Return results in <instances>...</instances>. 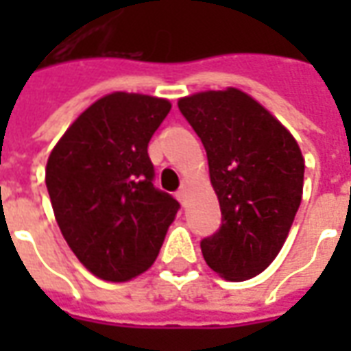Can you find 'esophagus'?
<instances>
[{"label": "esophagus", "instance_id": "obj_1", "mask_svg": "<svg viewBox=\"0 0 351 351\" xmlns=\"http://www.w3.org/2000/svg\"><path fill=\"white\" fill-rule=\"evenodd\" d=\"M188 190H190V186H188V184H182V188L176 191V197H178V201H180L182 205H186V199H188Z\"/></svg>", "mask_w": 351, "mask_h": 351}]
</instances>
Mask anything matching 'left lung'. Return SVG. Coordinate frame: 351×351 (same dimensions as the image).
<instances>
[{
    "label": "left lung",
    "mask_w": 351,
    "mask_h": 351,
    "mask_svg": "<svg viewBox=\"0 0 351 351\" xmlns=\"http://www.w3.org/2000/svg\"><path fill=\"white\" fill-rule=\"evenodd\" d=\"M178 108L205 146L221 210V228L201 241L203 258L221 278H254L278 256L301 205V148L239 88L191 93Z\"/></svg>",
    "instance_id": "obj_1"
}]
</instances>
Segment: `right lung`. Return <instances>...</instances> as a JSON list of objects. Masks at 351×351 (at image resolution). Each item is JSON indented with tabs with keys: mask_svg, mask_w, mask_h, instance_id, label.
Segmentation results:
<instances>
[{
	"mask_svg": "<svg viewBox=\"0 0 351 351\" xmlns=\"http://www.w3.org/2000/svg\"><path fill=\"white\" fill-rule=\"evenodd\" d=\"M171 101L112 92L67 128L45 182L62 235L93 276L128 282L160 254L178 201L154 188L148 143Z\"/></svg>",
	"mask_w": 351,
	"mask_h": 351,
	"instance_id": "right-lung-1",
	"label": "right lung"
}]
</instances>
